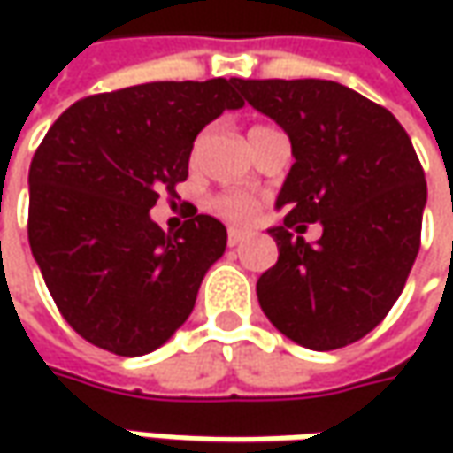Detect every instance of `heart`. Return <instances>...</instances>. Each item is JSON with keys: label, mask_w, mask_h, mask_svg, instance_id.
Returning a JSON list of instances; mask_svg holds the SVG:
<instances>
[{"label": "heart", "mask_w": 453, "mask_h": 453, "mask_svg": "<svg viewBox=\"0 0 453 453\" xmlns=\"http://www.w3.org/2000/svg\"><path fill=\"white\" fill-rule=\"evenodd\" d=\"M265 168H270V164H265Z\"/></svg>", "instance_id": "1"}]
</instances>
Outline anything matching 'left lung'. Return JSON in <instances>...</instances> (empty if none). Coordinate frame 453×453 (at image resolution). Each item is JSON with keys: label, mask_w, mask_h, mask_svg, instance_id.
<instances>
[{"label": "left lung", "mask_w": 453, "mask_h": 453, "mask_svg": "<svg viewBox=\"0 0 453 453\" xmlns=\"http://www.w3.org/2000/svg\"><path fill=\"white\" fill-rule=\"evenodd\" d=\"M209 82L90 96L52 123L29 165V247L60 315L115 356L161 348L226 250L224 224L179 199L194 141L224 113ZM165 190L172 217L150 209Z\"/></svg>", "instance_id": "obj_1"}]
</instances>
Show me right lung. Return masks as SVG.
I'll list each match as a JSON object with an SVG mask.
<instances>
[{"label":"right lung","mask_w":453,"mask_h":453,"mask_svg":"<svg viewBox=\"0 0 453 453\" xmlns=\"http://www.w3.org/2000/svg\"><path fill=\"white\" fill-rule=\"evenodd\" d=\"M250 103L285 128L295 156L277 196L282 226L270 229L280 257L257 282L262 312L310 350L350 345L406 285L424 168L401 123L340 82L265 80Z\"/></svg>","instance_id":"1"}]
</instances>
